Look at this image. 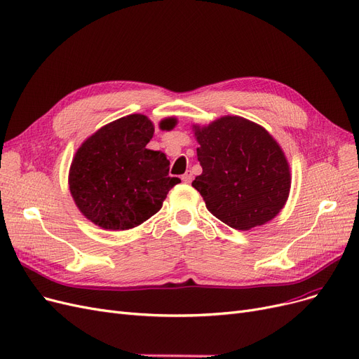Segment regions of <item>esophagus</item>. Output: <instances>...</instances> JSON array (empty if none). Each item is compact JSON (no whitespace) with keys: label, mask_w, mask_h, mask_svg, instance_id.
Instances as JSON below:
<instances>
[{"label":"esophagus","mask_w":359,"mask_h":359,"mask_svg":"<svg viewBox=\"0 0 359 359\" xmlns=\"http://www.w3.org/2000/svg\"><path fill=\"white\" fill-rule=\"evenodd\" d=\"M181 180L185 182V184H190L191 180H193V172L191 170H187L185 174L181 177Z\"/></svg>","instance_id":"obj_1"}]
</instances>
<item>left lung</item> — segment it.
<instances>
[{"instance_id": "1", "label": "left lung", "mask_w": 359, "mask_h": 359, "mask_svg": "<svg viewBox=\"0 0 359 359\" xmlns=\"http://www.w3.org/2000/svg\"><path fill=\"white\" fill-rule=\"evenodd\" d=\"M203 172L193 187L208 210L231 228L248 231L276 218L290 191L289 162L272 135L240 116L193 126Z\"/></svg>"}]
</instances>
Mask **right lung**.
Wrapping results in <instances>:
<instances>
[{"instance_id":"right-lung-1","label":"right lung","mask_w":359,"mask_h":359,"mask_svg":"<svg viewBox=\"0 0 359 359\" xmlns=\"http://www.w3.org/2000/svg\"><path fill=\"white\" fill-rule=\"evenodd\" d=\"M177 119L161 122L172 130ZM154 134L144 114L113 121L78 149L69 170V189L85 218L104 229H130L162 208L168 191L181 182L169 177L165 153L146 146Z\"/></svg>"}]
</instances>
